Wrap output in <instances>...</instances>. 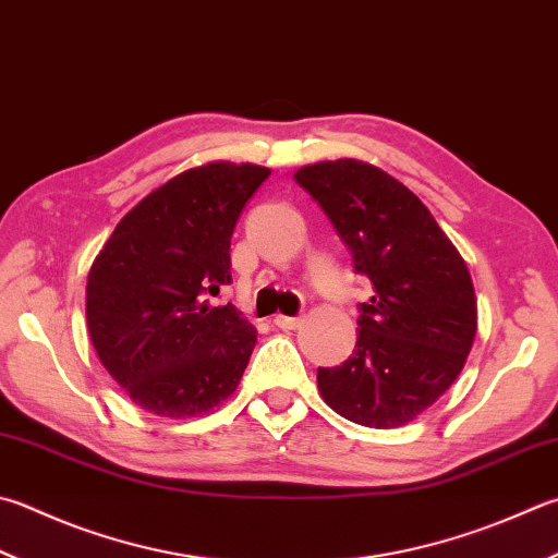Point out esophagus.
Returning a JSON list of instances; mask_svg holds the SVG:
<instances>
[{
    "label": "esophagus",
    "instance_id": "esophagus-1",
    "mask_svg": "<svg viewBox=\"0 0 558 558\" xmlns=\"http://www.w3.org/2000/svg\"><path fill=\"white\" fill-rule=\"evenodd\" d=\"M301 323H303L301 315H296V318H291V315H277L275 318V325L281 330H296Z\"/></svg>",
    "mask_w": 558,
    "mask_h": 558
}]
</instances>
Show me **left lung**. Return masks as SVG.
<instances>
[{
	"label": "left lung",
	"mask_w": 558,
	"mask_h": 558,
	"mask_svg": "<svg viewBox=\"0 0 558 558\" xmlns=\"http://www.w3.org/2000/svg\"><path fill=\"white\" fill-rule=\"evenodd\" d=\"M318 202L354 271L372 281L350 360L318 369L323 401L356 425L413 423L464 369L478 311L466 262L420 198L362 160L306 165L293 174Z\"/></svg>",
	"instance_id": "8db88e82"
}]
</instances>
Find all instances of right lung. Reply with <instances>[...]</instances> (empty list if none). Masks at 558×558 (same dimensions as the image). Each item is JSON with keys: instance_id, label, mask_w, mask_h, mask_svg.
I'll return each instance as SVG.
<instances>
[{"instance_id": "right-lung-1", "label": "right lung", "mask_w": 558, "mask_h": 558, "mask_svg": "<svg viewBox=\"0 0 558 558\" xmlns=\"http://www.w3.org/2000/svg\"><path fill=\"white\" fill-rule=\"evenodd\" d=\"M271 170L208 162L172 177L113 228L87 277V330L113 381L160 417L211 413L243 378L257 330L235 306L230 235Z\"/></svg>"}]
</instances>
